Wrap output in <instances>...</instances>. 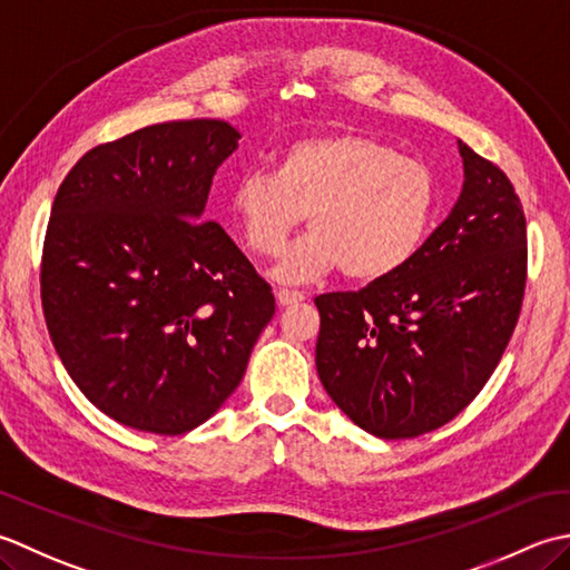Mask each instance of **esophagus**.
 I'll return each mask as SVG.
<instances>
[{
    "mask_svg": "<svg viewBox=\"0 0 570 570\" xmlns=\"http://www.w3.org/2000/svg\"><path fill=\"white\" fill-rule=\"evenodd\" d=\"M275 297H277V305H283V307L299 305V302L305 299V295L297 293V289H277Z\"/></svg>",
    "mask_w": 570,
    "mask_h": 570,
    "instance_id": "34e87169",
    "label": "esophagus"
}]
</instances>
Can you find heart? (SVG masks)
I'll list each match as a JSON object with an SVG mask.
<instances>
[{"mask_svg":"<svg viewBox=\"0 0 570 570\" xmlns=\"http://www.w3.org/2000/svg\"><path fill=\"white\" fill-rule=\"evenodd\" d=\"M438 184L423 161L362 132H327L289 142L275 174L246 171L228 214L258 258H275L307 216L309 234L273 268L299 285L342 268L354 283H379L405 268L431 234Z\"/></svg>","mask_w":570,"mask_h":570,"instance_id":"heart-1","label":"heart"}]
</instances>
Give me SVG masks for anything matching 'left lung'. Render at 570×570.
<instances>
[{
	"label": "left lung",
	"instance_id": "left-lung-1",
	"mask_svg": "<svg viewBox=\"0 0 570 570\" xmlns=\"http://www.w3.org/2000/svg\"><path fill=\"white\" fill-rule=\"evenodd\" d=\"M464 181L415 258L358 293H327L317 374L366 433L399 440L452 421L492 376L527 285V220L507 174L458 139Z\"/></svg>",
	"mask_w": 570,
	"mask_h": 570
}]
</instances>
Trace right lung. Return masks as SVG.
<instances>
[{
    "label": "right lung",
    "instance_id": "1",
    "mask_svg": "<svg viewBox=\"0 0 570 570\" xmlns=\"http://www.w3.org/2000/svg\"><path fill=\"white\" fill-rule=\"evenodd\" d=\"M224 120L92 147L58 189L41 261L56 354L112 421L181 435L236 391L275 315L271 285L204 208L236 153Z\"/></svg>",
    "mask_w": 570,
    "mask_h": 570
}]
</instances>
